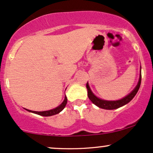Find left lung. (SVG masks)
<instances>
[{
  "mask_svg": "<svg viewBox=\"0 0 153 153\" xmlns=\"http://www.w3.org/2000/svg\"><path fill=\"white\" fill-rule=\"evenodd\" d=\"M141 84V66H140V78L138 83L136 86L135 88L132 90L129 94L125 96V97L119 100H115V101H109V100H102V99L97 97L96 95H94V93L91 90L90 87L89 86V83H87V95L89 97V99L91 100L93 104L97 106L98 107L102 109H115L120 107H123V106L127 105L129 103L134 97L135 96L136 94L137 93L138 90H139Z\"/></svg>",
  "mask_w": 153,
  "mask_h": 153,
  "instance_id": "1",
  "label": "left lung"
}]
</instances>
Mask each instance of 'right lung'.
<instances>
[{"label":"right lung","instance_id":"1","mask_svg":"<svg viewBox=\"0 0 153 153\" xmlns=\"http://www.w3.org/2000/svg\"><path fill=\"white\" fill-rule=\"evenodd\" d=\"M66 103H67V97H66L65 95V97H64V101L60 105H59L58 107H56V108L53 109H50V110H47V111H43V112H36V111H31L29 110V109H25L26 110L28 111V112L34 113V114H39V115H41V116H44V117H49V116H52V115H55V114H59V112H62L63 109H64V107H66Z\"/></svg>","mask_w":153,"mask_h":153}]
</instances>
